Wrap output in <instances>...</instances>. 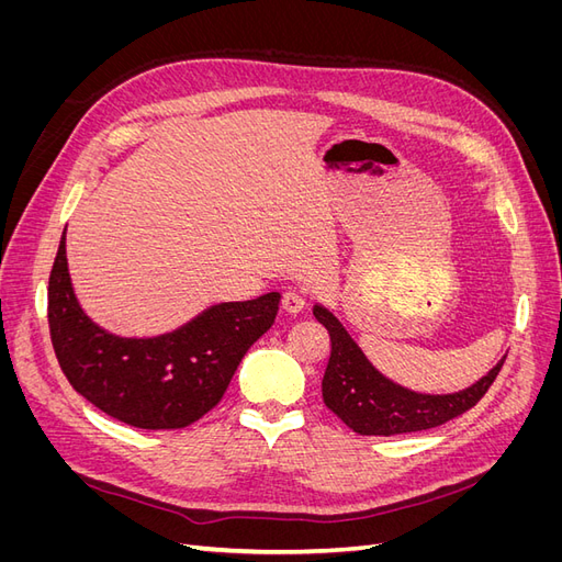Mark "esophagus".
I'll use <instances>...</instances> for the list:
<instances>
[{
	"label": "esophagus",
	"instance_id": "1",
	"mask_svg": "<svg viewBox=\"0 0 562 562\" xmlns=\"http://www.w3.org/2000/svg\"><path fill=\"white\" fill-rule=\"evenodd\" d=\"M281 307L288 314H300L304 310V295L297 291H285L281 297Z\"/></svg>",
	"mask_w": 562,
	"mask_h": 562
}]
</instances>
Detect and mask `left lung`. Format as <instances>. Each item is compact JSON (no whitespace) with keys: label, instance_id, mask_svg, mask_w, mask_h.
<instances>
[{"label":"left lung","instance_id":"1","mask_svg":"<svg viewBox=\"0 0 562 562\" xmlns=\"http://www.w3.org/2000/svg\"><path fill=\"white\" fill-rule=\"evenodd\" d=\"M314 316L330 335V361L321 382L323 403L361 436L427 431L464 415L485 396L506 361L504 356L483 380L457 394H417L380 375L328 310L314 307Z\"/></svg>","mask_w":562,"mask_h":562}]
</instances>
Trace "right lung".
I'll return each instance as SVG.
<instances>
[{
    "label": "right lung",
    "instance_id": "add662e5",
    "mask_svg": "<svg viewBox=\"0 0 562 562\" xmlns=\"http://www.w3.org/2000/svg\"><path fill=\"white\" fill-rule=\"evenodd\" d=\"M279 300L215 304L168 335L116 337L81 312L63 234L48 277V333L67 382L98 411L135 429H182L225 396L246 351L274 326Z\"/></svg>",
    "mask_w": 562,
    "mask_h": 562
}]
</instances>
